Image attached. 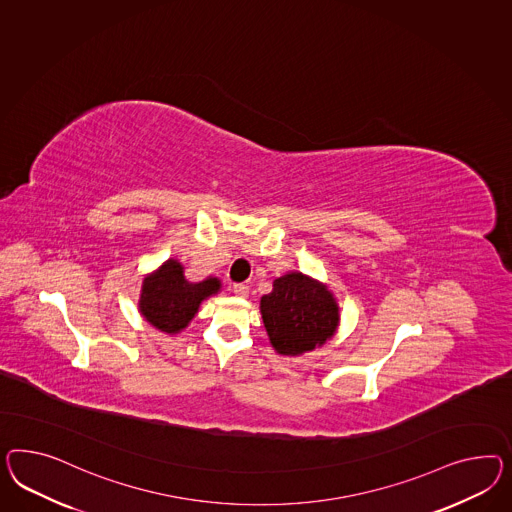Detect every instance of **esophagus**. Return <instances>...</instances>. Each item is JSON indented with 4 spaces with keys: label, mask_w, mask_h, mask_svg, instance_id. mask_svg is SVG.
<instances>
[{
    "label": "esophagus",
    "mask_w": 512,
    "mask_h": 512,
    "mask_svg": "<svg viewBox=\"0 0 512 512\" xmlns=\"http://www.w3.org/2000/svg\"><path fill=\"white\" fill-rule=\"evenodd\" d=\"M233 292H235L236 296H240V298H246L249 294L248 285H244V283H235V285H233Z\"/></svg>",
    "instance_id": "34e87169"
}]
</instances>
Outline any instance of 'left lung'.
I'll list each match as a JSON object with an SVG mask.
<instances>
[{"mask_svg": "<svg viewBox=\"0 0 512 512\" xmlns=\"http://www.w3.org/2000/svg\"><path fill=\"white\" fill-rule=\"evenodd\" d=\"M261 313L270 343L285 356L324 345L339 324L332 292L298 272L274 281V291L261 300Z\"/></svg>", "mask_w": 512, "mask_h": 512, "instance_id": "8db88e82", "label": "left lung"}]
</instances>
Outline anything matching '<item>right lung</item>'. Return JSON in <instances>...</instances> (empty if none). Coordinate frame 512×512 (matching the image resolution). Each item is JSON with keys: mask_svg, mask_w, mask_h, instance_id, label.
Wrapping results in <instances>:
<instances>
[{"mask_svg": "<svg viewBox=\"0 0 512 512\" xmlns=\"http://www.w3.org/2000/svg\"><path fill=\"white\" fill-rule=\"evenodd\" d=\"M220 291L216 277L201 283H190L177 261H167L158 272L143 279L139 309L141 315L167 333H177L188 326L199 304L210 294Z\"/></svg>", "mask_w": 512, "mask_h": 512, "instance_id": "1", "label": "right lung"}]
</instances>
